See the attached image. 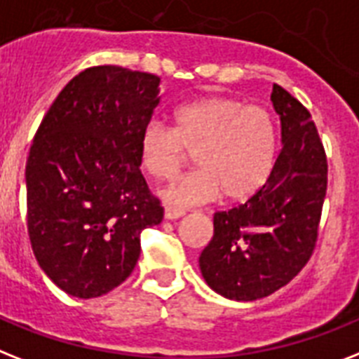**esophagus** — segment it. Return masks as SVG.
<instances>
[{"mask_svg":"<svg viewBox=\"0 0 359 359\" xmlns=\"http://www.w3.org/2000/svg\"><path fill=\"white\" fill-rule=\"evenodd\" d=\"M184 215V210H179V208H173V206H165L164 208V217L165 219H179V217H182Z\"/></svg>","mask_w":359,"mask_h":359,"instance_id":"1","label":"esophagus"}]
</instances>
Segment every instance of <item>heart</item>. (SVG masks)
<instances>
[{
  "label": "heart",
  "mask_w": 359,
  "mask_h": 359,
  "mask_svg": "<svg viewBox=\"0 0 359 359\" xmlns=\"http://www.w3.org/2000/svg\"><path fill=\"white\" fill-rule=\"evenodd\" d=\"M186 151H194L197 170L160 191L165 203L186 208L217 199L221 191L229 201L247 199L265 184L275 164V123L262 107L210 95L175 110L173 130L153 121L140 134V158L154 179H170Z\"/></svg>",
  "instance_id": "b5f03b06"
}]
</instances>
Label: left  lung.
<instances>
[{
	"label": "left lung",
	"mask_w": 359,
	"mask_h": 359,
	"mask_svg": "<svg viewBox=\"0 0 359 359\" xmlns=\"http://www.w3.org/2000/svg\"><path fill=\"white\" fill-rule=\"evenodd\" d=\"M282 149L247 203L214 214L199 256L206 284L230 301H258L293 280L310 260L326 195V156L310 112L273 84Z\"/></svg>",
	"instance_id": "left-lung-1"
}]
</instances>
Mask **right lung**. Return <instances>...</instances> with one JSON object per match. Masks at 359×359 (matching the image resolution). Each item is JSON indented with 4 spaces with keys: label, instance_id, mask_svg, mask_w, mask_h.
<instances>
[{
    "label": "right lung",
    "instance_id": "right-lung-1",
    "mask_svg": "<svg viewBox=\"0 0 359 359\" xmlns=\"http://www.w3.org/2000/svg\"><path fill=\"white\" fill-rule=\"evenodd\" d=\"M160 77L121 66L75 75L43 116L25 165L27 229L57 287L94 299L140 258V234L164 217L140 171V134L160 103Z\"/></svg>",
    "mask_w": 359,
    "mask_h": 359
}]
</instances>
